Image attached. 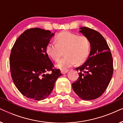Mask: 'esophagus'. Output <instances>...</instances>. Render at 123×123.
<instances>
[{"label":"esophagus","mask_w":123,"mask_h":123,"mask_svg":"<svg viewBox=\"0 0 123 123\" xmlns=\"http://www.w3.org/2000/svg\"><path fill=\"white\" fill-rule=\"evenodd\" d=\"M68 72V69L61 70V73H62V74H65V73H67Z\"/></svg>","instance_id":"1"}]
</instances>
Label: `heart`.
Wrapping results in <instances>:
<instances>
[{
  "label": "heart",
  "instance_id": "obj_1",
  "mask_svg": "<svg viewBox=\"0 0 123 123\" xmlns=\"http://www.w3.org/2000/svg\"><path fill=\"white\" fill-rule=\"evenodd\" d=\"M56 43H49L46 52L55 62L58 61L64 52L65 56L56 63V67L62 70L77 64H82L88 58L91 49V42L85 35L78 36L75 33L64 31L56 35Z\"/></svg>",
  "mask_w": 123,
  "mask_h": 123
}]
</instances>
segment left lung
Instances as JSON below:
<instances>
[{"instance_id":"left-lung-1","label":"left lung","mask_w":123,"mask_h":123,"mask_svg":"<svg viewBox=\"0 0 123 123\" xmlns=\"http://www.w3.org/2000/svg\"><path fill=\"white\" fill-rule=\"evenodd\" d=\"M80 32L88 37L91 51L85 63L75 68L78 79L72 83L75 93L84 100H94L106 90L113 74V60L110 48L98 32L83 27Z\"/></svg>"}]
</instances>
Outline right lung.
<instances>
[{"mask_svg":"<svg viewBox=\"0 0 123 123\" xmlns=\"http://www.w3.org/2000/svg\"><path fill=\"white\" fill-rule=\"evenodd\" d=\"M54 33L40 28H30L15 42L10 55L13 81L27 98L44 100L53 91L55 81L62 74L46 52V46ZM51 71V73L46 72Z\"/></svg>","mask_w":123,"mask_h":123,"instance_id":"obj_1","label":"right lung"}]
</instances>
